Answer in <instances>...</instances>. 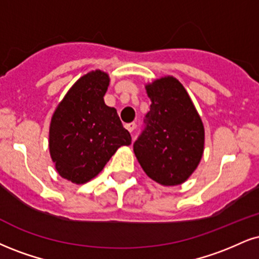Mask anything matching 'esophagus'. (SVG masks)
<instances>
[{"instance_id":"obj_1","label":"esophagus","mask_w":259,"mask_h":259,"mask_svg":"<svg viewBox=\"0 0 259 259\" xmlns=\"http://www.w3.org/2000/svg\"><path fill=\"white\" fill-rule=\"evenodd\" d=\"M125 127H126V130H127V132L133 133L134 130H135V127H136V124H135V123H129V124H125Z\"/></svg>"}]
</instances>
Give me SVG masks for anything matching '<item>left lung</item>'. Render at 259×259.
Wrapping results in <instances>:
<instances>
[{"label": "left lung", "instance_id": "left-lung-1", "mask_svg": "<svg viewBox=\"0 0 259 259\" xmlns=\"http://www.w3.org/2000/svg\"><path fill=\"white\" fill-rule=\"evenodd\" d=\"M152 104L134 152L149 179L163 186L183 183L204 153L205 132L185 87L166 76L146 85Z\"/></svg>", "mask_w": 259, "mask_h": 259}]
</instances>
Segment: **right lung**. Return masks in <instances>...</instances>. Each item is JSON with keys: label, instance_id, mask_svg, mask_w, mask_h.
Returning a JSON list of instances; mask_svg holds the SVG:
<instances>
[{"label": "right lung", "instance_id": "add662e5", "mask_svg": "<svg viewBox=\"0 0 259 259\" xmlns=\"http://www.w3.org/2000/svg\"><path fill=\"white\" fill-rule=\"evenodd\" d=\"M110 77L96 70L84 74L58 105L49 127V152L59 175L83 185L98 175L132 136L105 104Z\"/></svg>", "mask_w": 259, "mask_h": 259}]
</instances>
